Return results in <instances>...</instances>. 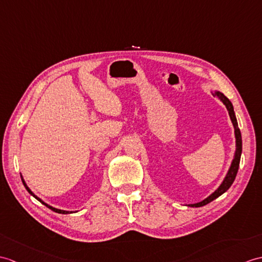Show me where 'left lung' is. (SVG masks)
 Listing matches in <instances>:
<instances>
[{"mask_svg": "<svg viewBox=\"0 0 262 262\" xmlns=\"http://www.w3.org/2000/svg\"><path fill=\"white\" fill-rule=\"evenodd\" d=\"M213 95L216 96L217 98L224 103V106L227 107L228 112H229V116H230L231 121H232V124H233L234 134H235V154H234V159L232 161V164H231V166H230L229 172H228V174L226 176V179L223 180L222 184L219 186L217 190H215L213 193H212L209 198H206L205 200H203L202 202H199V203H195V204H190V205H188V206H192V208H200V206H203L205 204H208V203L212 202V201H213V200H215L216 198L222 195L224 192H227L229 190V187L232 185V183L234 182L236 173H238L240 159H241L242 138H241L240 129H239V127H238V123H236V118H235V115H234L232 103H231V101L227 98L226 96H224L221 93H219V91H215Z\"/></svg>", "mask_w": 262, "mask_h": 262, "instance_id": "8db88e82", "label": "left lung"}]
</instances>
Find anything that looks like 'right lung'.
Returning a JSON list of instances; mask_svg holds the SVG:
<instances>
[{"instance_id":"right-lung-1","label":"right lung","mask_w":262,"mask_h":262,"mask_svg":"<svg viewBox=\"0 0 262 262\" xmlns=\"http://www.w3.org/2000/svg\"><path fill=\"white\" fill-rule=\"evenodd\" d=\"M22 179V182H23V185L24 186H26V188H27V191L30 193V194H31V195L33 196V198H35L36 200H38V201H40V202L42 203V204H45L46 206H47V208H49V209H50V210H52V211H54V212H57V213H61V214H68L69 213V211H63V210H59V209H56V208H52V206H50V205H48L47 203H45L43 202V201H42L41 199H39L38 196H36V195H34V194L32 193V191L31 190H30V188L27 186V184H26V182H24V180H23V178H21ZM70 213H71V212H70Z\"/></svg>"}]
</instances>
